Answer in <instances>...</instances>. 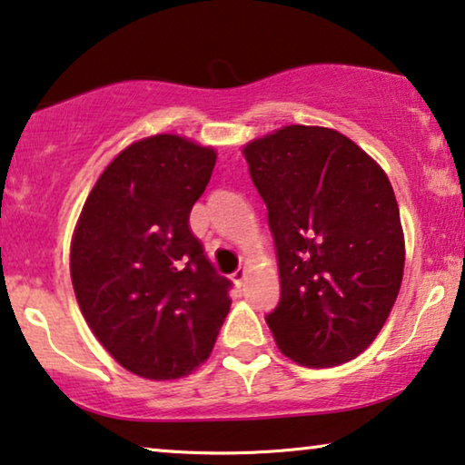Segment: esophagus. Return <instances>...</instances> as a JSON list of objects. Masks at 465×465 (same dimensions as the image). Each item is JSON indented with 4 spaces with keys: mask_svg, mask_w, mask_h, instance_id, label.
Segmentation results:
<instances>
[{
    "mask_svg": "<svg viewBox=\"0 0 465 465\" xmlns=\"http://www.w3.org/2000/svg\"><path fill=\"white\" fill-rule=\"evenodd\" d=\"M232 280H233V283L235 286H242V283H244V280H246V269H238V272H235L233 275H232Z\"/></svg>",
    "mask_w": 465,
    "mask_h": 465,
    "instance_id": "esophagus-1",
    "label": "esophagus"
}]
</instances>
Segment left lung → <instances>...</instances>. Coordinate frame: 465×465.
<instances>
[{
    "label": "left lung",
    "instance_id": "left-lung-1",
    "mask_svg": "<svg viewBox=\"0 0 465 465\" xmlns=\"http://www.w3.org/2000/svg\"><path fill=\"white\" fill-rule=\"evenodd\" d=\"M267 204L282 294L265 320L283 355L307 367L355 359L397 301L405 240L380 164L334 129L288 124L246 143Z\"/></svg>",
    "mask_w": 465,
    "mask_h": 465
}]
</instances>
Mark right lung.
I'll return each mask as SVG.
<instances>
[{
  "mask_svg": "<svg viewBox=\"0 0 465 465\" xmlns=\"http://www.w3.org/2000/svg\"><path fill=\"white\" fill-rule=\"evenodd\" d=\"M214 163L213 148L179 135L131 143L95 182L74 227L71 277L81 313L135 376L173 380L196 370L230 313L232 282L190 230Z\"/></svg>",
  "mask_w": 465,
  "mask_h": 465,
  "instance_id": "add662e5",
  "label": "right lung"
}]
</instances>
